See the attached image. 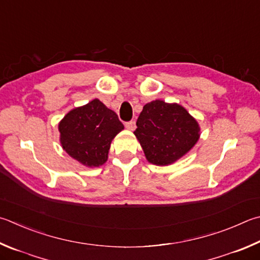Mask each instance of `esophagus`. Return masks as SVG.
Instances as JSON below:
<instances>
[{"label": "esophagus", "mask_w": 260, "mask_h": 260, "mask_svg": "<svg viewBox=\"0 0 260 260\" xmlns=\"http://www.w3.org/2000/svg\"><path fill=\"white\" fill-rule=\"evenodd\" d=\"M125 127H126L127 129H129V131H134L135 127H136L135 121H134V120H131V121H128V122H126Z\"/></svg>", "instance_id": "obj_1"}]
</instances>
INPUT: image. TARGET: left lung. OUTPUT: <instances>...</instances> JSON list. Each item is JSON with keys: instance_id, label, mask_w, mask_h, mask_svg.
Segmentation results:
<instances>
[{"instance_id": "1", "label": "left lung", "mask_w": 260, "mask_h": 260, "mask_svg": "<svg viewBox=\"0 0 260 260\" xmlns=\"http://www.w3.org/2000/svg\"><path fill=\"white\" fill-rule=\"evenodd\" d=\"M134 134L145 158L157 166H168L186 154L200 138L198 121L177 103L155 100L143 107Z\"/></svg>"}]
</instances>
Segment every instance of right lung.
<instances>
[{
  "label": "right lung",
  "mask_w": 260,
  "mask_h": 260,
  "mask_svg": "<svg viewBox=\"0 0 260 260\" xmlns=\"http://www.w3.org/2000/svg\"><path fill=\"white\" fill-rule=\"evenodd\" d=\"M122 129L116 112L94 99L70 110L59 122L60 143L84 166L99 167L107 161L111 141Z\"/></svg>",
  "instance_id": "right-lung-1"
}]
</instances>
